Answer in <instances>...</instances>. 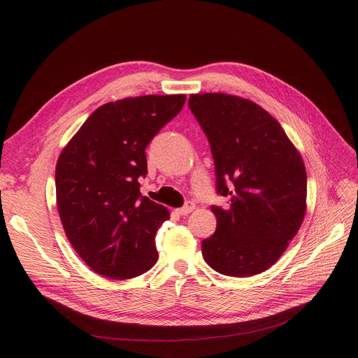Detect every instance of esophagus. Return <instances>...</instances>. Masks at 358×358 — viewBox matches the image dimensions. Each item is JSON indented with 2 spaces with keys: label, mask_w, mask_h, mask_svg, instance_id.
I'll return each mask as SVG.
<instances>
[{
  "label": "esophagus",
  "mask_w": 358,
  "mask_h": 358,
  "mask_svg": "<svg viewBox=\"0 0 358 358\" xmlns=\"http://www.w3.org/2000/svg\"><path fill=\"white\" fill-rule=\"evenodd\" d=\"M194 208H196V204H194L193 201H187V203L182 206V208L177 209V213L181 215V216H185V215L192 213V212L194 210Z\"/></svg>",
  "instance_id": "obj_1"
}]
</instances>
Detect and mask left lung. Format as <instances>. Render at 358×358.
<instances>
[{"mask_svg":"<svg viewBox=\"0 0 358 358\" xmlns=\"http://www.w3.org/2000/svg\"><path fill=\"white\" fill-rule=\"evenodd\" d=\"M189 108L210 143L216 231L201 242L217 273L250 277L270 268L306 212V169L283 127L258 104L228 94H192Z\"/></svg>","mask_w":358,"mask_h":358,"instance_id":"8db88e82","label":"left lung"}]
</instances>
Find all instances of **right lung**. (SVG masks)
Instances as JSON below:
<instances>
[{"label":"right lung","instance_id":"1","mask_svg":"<svg viewBox=\"0 0 358 358\" xmlns=\"http://www.w3.org/2000/svg\"><path fill=\"white\" fill-rule=\"evenodd\" d=\"M185 96L107 103L85 120L56 164V203L71 245L96 273L134 278L155 266V236L169 212L141 194L145 149Z\"/></svg>","mask_w":358,"mask_h":358}]
</instances>
